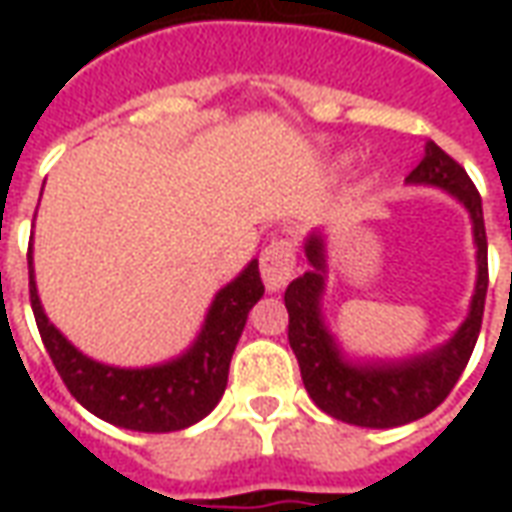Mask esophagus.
Returning a JSON list of instances; mask_svg holds the SVG:
<instances>
[{
    "label": "esophagus",
    "mask_w": 512,
    "mask_h": 512,
    "mask_svg": "<svg viewBox=\"0 0 512 512\" xmlns=\"http://www.w3.org/2000/svg\"><path fill=\"white\" fill-rule=\"evenodd\" d=\"M296 271V241L290 238H277L263 249L260 255V274L271 293H277L288 285Z\"/></svg>",
    "instance_id": "esophagus-1"
}]
</instances>
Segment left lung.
<instances>
[{
	"instance_id": "8db88e82",
	"label": "left lung",
	"mask_w": 512,
	"mask_h": 512,
	"mask_svg": "<svg viewBox=\"0 0 512 512\" xmlns=\"http://www.w3.org/2000/svg\"><path fill=\"white\" fill-rule=\"evenodd\" d=\"M406 183L439 186L472 216L474 246H477V285L466 321L450 340L433 351L408 356L400 362H351L323 321L321 296L326 288V244L323 235H307L304 255L310 271L293 279L285 290L288 307V340L299 359L301 381L315 406L329 417L343 419L359 428H397L425 417L444 403L458 384L463 367L477 343L483 326L485 293H488V241H485L483 200L474 189L466 169L447 156L436 142L425 145V156L411 169Z\"/></svg>"
}]
</instances>
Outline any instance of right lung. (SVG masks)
Here are the masks:
<instances>
[{
	"label": "right lung",
	"mask_w": 512,
	"mask_h": 512,
	"mask_svg": "<svg viewBox=\"0 0 512 512\" xmlns=\"http://www.w3.org/2000/svg\"><path fill=\"white\" fill-rule=\"evenodd\" d=\"M27 263L29 301L38 332L68 392L95 417L139 433L183 430L211 414L224 395L230 359L249 310L266 290L260 282L257 260H252L230 285L216 293L200 334L186 354L153 367H112L84 356L62 337L54 323H49L38 299L32 246Z\"/></svg>",
	"instance_id": "1"
}]
</instances>
